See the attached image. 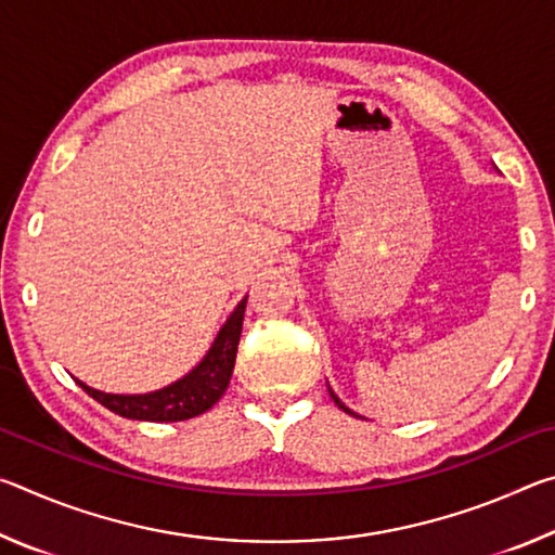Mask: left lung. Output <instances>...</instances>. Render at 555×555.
Listing matches in <instances>:
<instances>
[{
  "label": "left lung",
  "instance_id": "obj_1",
  "mask_svg": "<svg viewBox=\"0 0 555 555\" xmlns=\"http://www.w3.org/2000/svg\"><path fill=\"white\" fill-rule=\"evenodd\" d=\"M327 391H331V397H333V401H335V403H337V406H340V409H343L345 413H350V416H357V413H354V411H350V409H347V406H345V403H343L340 399H337V393H335V391H333L331 387H327Z\"/></svg>",
  "mask_w": 555,
  "mask_h": 555
}]
</instances>
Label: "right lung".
Segmentation results:
<instances>
[{
	"mask_svg": "<svg viewBox=\"0 0 555 555\" xmlns=\"http://www.w3.org/2000/svg\"><path fill=\"white\" fill-rule=\"evenodd\" d=\"M244 308H247V296H244L237 308L230 313L228 321L220 327L218 337H215L210 350L205 352L203 360L195 367L183 374L181 379L168 384L164 389L149 391V393H109L88 387L86 382L75 379L86 389L92 399L102 406L119 413L125 418L134 421H185L193 416H201L215 403L228 389L232 370H234V357H237V345L242 335V321H244Z\"/></svg>",
	"mask_w": 555,
	"mask_h": 555,
	"instance_id": "obj_1",
	"label": "right lung"
}]
</instances>
